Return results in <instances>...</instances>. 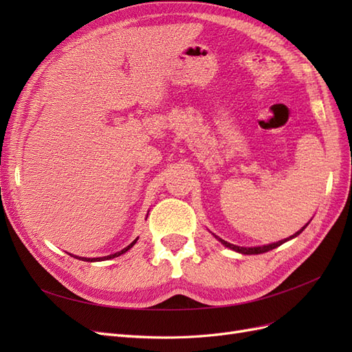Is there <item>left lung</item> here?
<instances>
[{
  "label": "left lung",
  "instance_id": "8db88e82",
  "mask_svg": "<svg viewBox=\"0 0 352 352\" xmlns=\"http://www.w3.org/2000/svg\"><path fill=\"white\" fill-rule=\"evenodd\" d=\"M307 228V225L301 229V230H298L295 235H292V236H289V238H286V239H283V241H279V242H276V243H269V245H264V247H254V248H243V247H236V245H232V243H229V242H226V241H223V239H220L219 236H216L223 245H226L228 248H230V250H233V251H238V252H241V254H263V252H267V251H270V250H273V248H276V247H279V245H282L283 242H286V241H289V239H292V238H295L296 235H300V233L304 230Z\"/></svg>",
  "mask_w": 352,
  "mask_h": 352
}]
</instances>
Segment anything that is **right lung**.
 <instances>
[{"mask_svg": "<svg viewBox=\"0 0 352 352\" xmlns=\"http://www.w3.org/2000/svg\"><path fill=\"white\" fill-rule=\"evenodd\" d=\"M138 239H135L131 245H127V247L124 248V250H122V251H119V252H116V254H111V255H107V257H102V258H80V257H74V258H79V260H83V261H101V260H110V258H114V257H119V255H122L123 252H126L127 250H131L133 245H135V242H136Z\"/></svg>", "mask_w": 352, "mask_h": 352, "instance_id": "obj_1", "label": "right lung"}]
</instances>
